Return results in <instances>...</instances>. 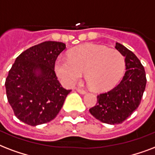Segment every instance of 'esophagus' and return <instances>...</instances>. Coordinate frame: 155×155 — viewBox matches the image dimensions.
Returning <instances> with one entry per match:
<instances>
[{"label":"esophagus","instance_id":"obj_1","mask_svg":"<svg viewBox=\"0 0 155 155\" xmlns=\"http://www.w3.org/2000/svg\"><path fill=\"white\" fill-rule=\"evenodd\" d=\"M77 91L78 92V93H80V94H86V90H83V89H81V88H78L77 89Z\"/></svg>","mask_w":155,"mask_h":155}]
</instances>
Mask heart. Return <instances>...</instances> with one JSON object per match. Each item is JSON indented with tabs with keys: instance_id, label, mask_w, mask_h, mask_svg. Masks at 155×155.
<instances>
[{
	"instance_id": "1",
	"label": "heart",
	"mask_w": 155,
	"mask_h": 155,
	"mask_svg": "<svg viewBox=\"0 0 155 155\" xmlns=\"http://www.w3.org/2000/svg\"><path fill=\"white\" fill-rule=\"evenodd\" d=\"M124 59L116 49L94 44L74 48L69 58H59L55 62V72L65 86H71L86 72L87 83L95 91H105L117 84L123 75Z\"/></svg>"
}]
</instances>
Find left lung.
<instances>
[{"label": "left lung", "mask_w": 155, "mask_h": 155, "mask_svg": "<svg viewBox=\"0 0 155 155\" xmlns=\"http://www.w3.org/2000/svg\"><path fill=\"white\" fill-rule=\"evenodd\" d=\"M115 48L124 56L125 73L116 87L97 96L96 105L89 110L94 118L109 124H121L138 107L146 85L145 69L136 55L119 43Z\"/></svg>", "instance_id": "1"}]
</instances>
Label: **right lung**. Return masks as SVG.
Segmentation results:
<instances>
[{"mask_svg": "<svg viewBox=\"0 0 155 155\" xmlns=\"http://www.w3.org/2000/svg\"><path fill=\"white\" fill-rule=\"evenodd\" d=\"M66 45L45 41L26 49L15 60L5 79L8 102L16 117L36 126L52 120L71 90L61 86L55 62Z\"/></svg>", "mask_w": 155, "mask_h": 155, "instance_id": "1", "label": "right lung"}]
</instances>
